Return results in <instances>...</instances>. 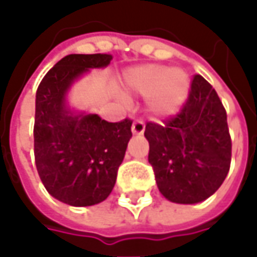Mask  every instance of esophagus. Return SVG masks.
<instances>
[{
	"instance_id": "obj_1",
	"label": "esophagus",
	"mask_w": 257,
	"mask_h": 257,
	"mask_svg": "<svg viewBox=\"0 0 257 257\" xmlns=\"http://www.w3.org/2000/svg\"><path fill=\"white\" fill-rule=\"evenodd\" d=\"M144 130H146V124H144V121H142V120H136L133 123V125H132V132H133V134H136V136L143 134Z\"/></svg>"
}]
</instances>
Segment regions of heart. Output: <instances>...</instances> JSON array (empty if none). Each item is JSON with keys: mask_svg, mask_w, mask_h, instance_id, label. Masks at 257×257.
Wrapping results in <instances>:
<instances>
[{"mask_svg": "<svg viewBox=\"0 0 257 257\" xmlns=\"http://www.w3.org/2000/svg\"><path fill=\"white\" fill-rule=\"evenodd\" d=\"M125 87L133 93L149 97L150 111L164 117L176 113L186 101L190 80L179 68L146 64L136 67L127 74Z\"/></svg>", "mask_w": 257, "mask_h": 257, "instance_id": "obj_1", "label": "heart"}]
</instances>
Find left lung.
Segmentation results:
<instances>
[{"label": "left lung", "instance_id": "obj_1", "mask_svg": "<svg viewBox=\"0 0 257 257\" xmlns=\"http://www.w3.org/2000/svg\"><path fill=\"white\" fill-rule=\"evenodd\" d=\"M149 163L167 200L180 204L203 202L224 182L232 160L227 115L212 85L193 77L180 113L164 124H146Z\"/></svg>", "mask_w": 257, "mask_h": 257}]
</instances>
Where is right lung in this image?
I'll use <instances>...</instances> for the list:
<instances>
[{
  "label": "right lung",
  "mask_w": 257,
  "mask_h": 257,
  "mask_svg": "<svg viewBox=\"0 0 257 257\" xmlns=\"http://www.w3.org/2000/svg\"><path fill=\"white\" fill-rule=\"evenodd\" d=\"M110 54H70L45 74L35 95L34 156L40 179L57 200L84 207L103 202L132 139V120L108 123L74 113L65 95L90 68L110 64Z\"/></svg>",
  "instance_id": "1"
}]
</instances>
